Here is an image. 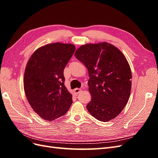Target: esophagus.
Masks as SVG:
<instances>
[{
	"instance_id": "34e87169",
	"label": "esophagus",
	"mask_w": 158,
	"mask_h": 158,
	"mask_svg": "<svg viewBox=\"0 0 158 158\" xmlns=\"http://www.w3.org/2000/svg\"><path fill=\"white\" fill-rule=\"evenodd\" d=\"M81 91H82V89H80V88H76L74 89V92H75V95H77Z\"/></svg>"
}]
</instances>
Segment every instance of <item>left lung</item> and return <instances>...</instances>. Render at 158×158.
Returning <instances> with one entry per match:
<instances>
[{
  "mask_svg": "<svg viewBox=\"0 0 158 158\" xmlns=\"http://www.w3.org/2000/svg\"><path fill=\"white\" fill-rule=\"evenodd\" d=\"M75 55L89 71L91 100L88 111L105 122L116 118L126 106L131 88V71L125 56L106 42L84 44Z\"/></svg>",
  "mask_w": 158,
  "mask_h": 158,
  "instance_id": "8db88e82",
  "label": "left lung"
}]
</instances>
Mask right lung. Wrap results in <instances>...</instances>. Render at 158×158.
Returning a JSON list of instances; mask_svg holds the SVG:
<instances>
[{
    "label": "right lung",
    "mask_w": 158,
    "mask_h": 158,
    "mask_svg": "<svg viewBox=\"0 0 158 158\" xmlns=\"http://www.w3.org/2000/svg\"><path fill=\"white\" fill-rule=\"evenodd\" d=\"M75 51L72 44H48L35 51L27 63L25 95L36 114L44 120L53 121L64 115L72 104V95L64 86L63 71Z\"/></svg>",
    "instance_id": "1"
}]
</instances>
